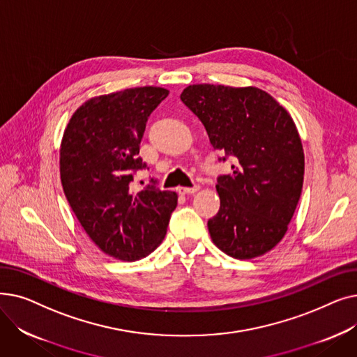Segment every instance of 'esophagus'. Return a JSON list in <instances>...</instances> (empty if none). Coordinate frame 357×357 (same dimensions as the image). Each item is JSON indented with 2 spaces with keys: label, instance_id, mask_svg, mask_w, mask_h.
<instances>
[{
  "label": "esophagus",
  "instance_id": "1",
  "mask_svg": "<svg viewBox=\"0 0 357 357\" xmlns=\"http://www.w3.org/2000/svg\"><path fill=\"white\" fill-rule=\"evenodd\" d=\"M197 191H199V185H194V186H191V188H183V186H181V188H178V192L182 194V195L195 194Z\"/></svg>",
  "mask_w": 357,
  "mask_h": 357
}]
</instances>
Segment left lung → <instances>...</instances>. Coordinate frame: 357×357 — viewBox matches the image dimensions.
Returning a JSON list of instances; mask_svg holds the SVG:
<instances>
[{"label":"left lung","mask_w":357,"mask_h":357,"mask_svg":"<svg viewBox=\"0 0 357 357\" xmlns=\"http://www.w3.org/2000/svg\"><path fill=\"white\" fill-rule=\"evenodd\" d=\"M182 102L201 120L214 149L233 160L217 178L220 210L208 220L214 245L253 259L282 240L301 197L304 150L294 120L259 88L190 85Z\"/></svg>","instance_id":"obj_1"}]
</instances>
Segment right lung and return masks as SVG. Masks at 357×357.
<instances>
[{"label":"right lung","instance_id":"add662e5","mask_svg":"<svg viewBox=\"0 0 357 357\" xmlns=\"http://www.w3.org/2000/svg\"><path fill=\"white\" fill-rule=\"evenodd\" d=\"M169 91L128 88L82 104L63 133L61 181L72 211L108 256L135 261L165 237L178 197L150 178L137 194L130 183L147 165L139 156L146 123ZM149 169V167H147Z\"/></svg>","mask_w":357,"mask_h":357}]
</instances>
